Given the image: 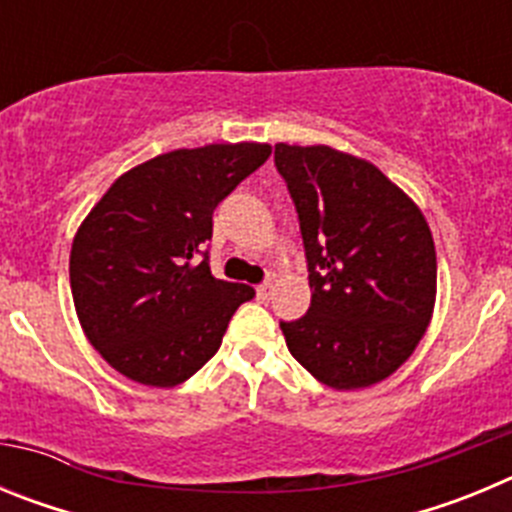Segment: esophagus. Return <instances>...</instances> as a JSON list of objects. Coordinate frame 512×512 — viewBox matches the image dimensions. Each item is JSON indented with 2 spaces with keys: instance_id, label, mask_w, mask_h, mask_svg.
<instances>
[{
  "instance_id": "obj_1",
  "label": "esophagus",
  "mask_w": 512,
  "mask_h": 512,
  "mask_svg": "<svg viewBox=\"0 0 512 512\" xmlns=\"http://www.w3.org/2000/svg\"><path fill=\"white\" fill-rule=\"evenodd\" d=\"M256 295H259V300H269V297H271V284L269 282L259 284V287H256Z\"/></svg>"
}]
</instances>
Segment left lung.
<instances>
[{"mask_svg": "<svg viewBox=\"0 0 512 512\" xmlns=\"http://www.w3.org/2000/svg\"><path fill=\"white\" fill-rule=\"evenodd\" d=\"M274 164L300 217L310 310L279 323L289 354L333 390L397 372L431 323L436 246L423 212L364 158L277 143Z\"/></svg>", "mask_w": 512, "mask_h": 512, "instance_id": "left-lung-1", "label": "left lung"}]
</instances>
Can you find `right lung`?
I'll return each instance as SVG.
<instances>
[{
    "label": "right lung",
    "mask_w": 512,
    "mask_h": 512,
    "mask_svg": "<svg viewBox=\"0 0 512 512\" xmlns=\"http://www.w3.org/2000/svg\"><path fill=\"white\" fill-rule=\"evenodd\" d=\"M269 156L266 143L161 153L115 179L84 217L71 246V295L112 369L176 387L215 356L233 312L256 292L212 277V212Z\"/></svg>",
    "instance_id": "right-lung-1"
}]
</instances>
